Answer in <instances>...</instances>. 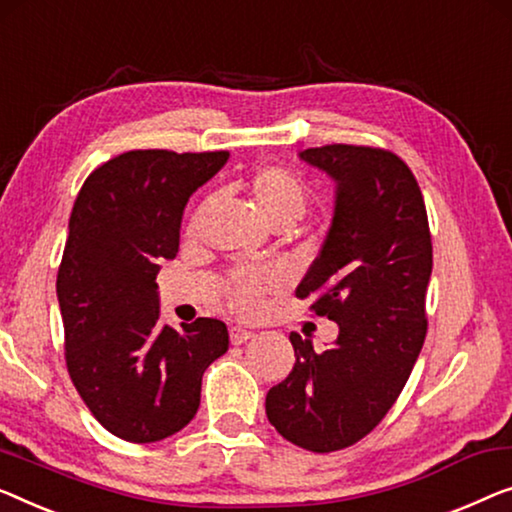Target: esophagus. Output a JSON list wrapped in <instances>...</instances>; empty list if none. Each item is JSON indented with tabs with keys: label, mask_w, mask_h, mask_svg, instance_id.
<instances>
[{
	"label": "esophagus",
	"mask_w": 512,
	"mask_h": 512,
	"mask_svg": "<svg viewBox=\"0 0 512 512\" xmlns=\"http://www.w3.org/2000/svg\"><path fill=\"white\" fill-rule=\"evenodd\" d=\"M251 337H254V332L247 330V328H240V325H233V328H231V344H235V346L249 342Z\"/></svg>",
	"instance_id": "1"
}]
</instances>
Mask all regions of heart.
I'll use <instances>...</instances> for the list:
<instances>
[{"mask_svg": "<svg viewBox=\"0 0 512 512\" xmlns=\"http://www.w3.org/2000/svg\"><path fill=\"white\" fill-rule=\"evenodd\" d=\"M251 203L272 228H288L307 212L311 189L298 173L284 166H263L244 182ZM281 284L279 270L240 268L226 279V298L238 314H256L263 298Z\"/></svg>", "mask_w": 512, "mask_h": 512, "instance_id": "heart-1", "label": "heart"}]
</instances>
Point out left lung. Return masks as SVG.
Here are the masks:
<instances>
[{"mask_svg": "<svg viewBox=\"0 0 512 512\" xmlns=\"http://www.w3.org/2000/svg\"><path fill=\"white\" fill-rule=\"evenodd\" d=\"M337 182L321 254L295 288L339 325L325 351L291 332L293 372L270 388L274 429L311 453L358 443L385 418L425 344L432 233L420 187L395 152L323 145L300 152Z\"/></svg>", "mask_w": 512, "mask_h": 512, "instance_id": "8db88e82", "label": "left lung"}]
</instances>
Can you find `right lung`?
Returning a JSON list of instances; mask_svg holds the SVG:
<instances>
[{"label": "right lung", "mask_w": 512, "mask_h": 512, "mask_svg": "<svg viewBox=\"0 0 512 512\" xmlns=\"http://www.w3.org/2000/svg\"><path fill=\"white\" fill-rule=\"evenodd\" d=\"M228 152L131 150L87 177L57 272L66 369L92 416L131 443L189 425L205 369L228 351L226 323L161 325L157 274L180 249L189 196Z\"/></svg>", "instance_id": "right-lung-1"}]
</instances>
